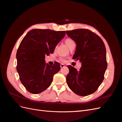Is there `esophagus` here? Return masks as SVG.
I'll list each match as a JSON object with an SVG mask.
<instances>
[{
	"instance_id": "1",
	"label": "esophagus",
	"mask_w": 122,
	"mask_h": 122,
	"mask_svg": "<svg viewBox=\"0 0 122 122\" xmlns=\"http://www.w3.org/2000/svg\"><path fill=\"white\" fill-rule=\"evenodd\" d=\"M60 66H61V68H63V67L66 66H65L64 64H60Z\"/></svg>"
}]
</instances>
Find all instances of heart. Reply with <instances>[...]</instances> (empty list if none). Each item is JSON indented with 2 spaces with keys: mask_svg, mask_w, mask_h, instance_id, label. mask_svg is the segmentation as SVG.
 <instances>
[{
  "mask_svg": "<svg viewBox=\"0 0 122 122\" xmlns=\"http://www.w3.org/2000/svg\"><path fill=\"white\" fill-rule=\"evenodd\" d=\"M65 42H66V44L67 45L68 47H70L71 45L72 44L74 43V41L71 38H67L66 39V41H65ZM60 60L61 62H65L66 61V58L63 57V56H62V57H61L60 58Z\"/></svg>",
  "mask_w": 122,
  "mask_h": 122,
  "instance_id": "heart-1",
  "label": "heart"
}]
</instances>
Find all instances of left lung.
<instances>
[{
	"mask_svg": "<svg viewBox=\"0 0 122 122\" xmlns=\"http://www.w3.org/2000/svg\"><path fill=\"white\" fill-rule=\"evenodd\" d=\"M66 32L76 44L73 59L81 62L78 71L71 66H67V85L77 95L92 94L104 80L107 68L105 45L99 36L89 30L76 29Z\"/></svg>",
	"mask_w": 122,
	"mask_h": 122,
	"instance_id": "8db88e82",
	"label": "left lung"
}]
</instances>
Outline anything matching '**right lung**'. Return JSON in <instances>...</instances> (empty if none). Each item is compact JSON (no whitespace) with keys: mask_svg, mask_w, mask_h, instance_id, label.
<instances>
[{"mask_svg":"<svg viewBox=\"0 0 122 122\" xmlns=\"http://www.w3.org/2000/svg\"><path fill=\"white\" fill-rule=\"evenodd\" d=\"M66 31L33 29L21 41L16 52V70L20 80L28 92L38 94L51 84L53 75L60 70L58 62L46 64L45 56L53 53Z\"/></svg>","mask_w":122,"mask_h":122,"instance_id":"add662e5","label":"right lung"}]
</instances>
